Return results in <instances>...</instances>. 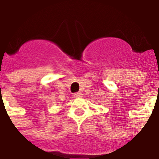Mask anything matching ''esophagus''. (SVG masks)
Returning <instances> with one entry per match:
<instances>
[{
  "instance_id": "34e87169",
  "label": "esophagus",
  "mask_w": 159,
  "mask_h": 159,
  "mask_svg": "<svg viewBox=\"0 0 159 159\" xmlns=\"http://www.w3.org/2000/svg\"><path fill=\"white\" fill-rule=\"evenodd\" d=\"M82 93H80V92H78V93H75L74 94H73V97L74 98H80V97H82Z\"/></svg>"
}]
</instances>
